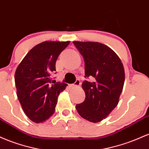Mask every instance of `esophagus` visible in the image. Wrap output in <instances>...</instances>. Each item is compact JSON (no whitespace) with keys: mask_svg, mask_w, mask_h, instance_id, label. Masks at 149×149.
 <instances>
[{"mask_svg":"<svg viewBox=\"0 0 149 149\" xmlns=\"http://www.w3.org/2000/svg\"><path fill=\"white\" fill-rule=\"evenodd\" d=\"M80 84H81V81H80L79 79H77L76 81H75V82L73 84L71 85L72 87H78V86H80Z\"/></svg>","mask_w":149,"mask_h":149,"instance_id":"esophagus-1","label":"esophagus"}]
</instances>
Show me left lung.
<instances>
[{
	"label": "left lung",
	"instance_id": "8db88e82",
	"mask_svg": "<svg viewBox=\"0 0 149 149\" xmlns=\"http://www.w3.org/2000/svg\"><path fill=\"white\" fill-rule=\"evenodd\" d=\"M84 60L85 80L82 88L86 98L76 106L84 119L98 123L118 106L125 82V70L121 60L111 48L98 42L73 41Z\"/></svg>",
	"mask_w": 149,
	"mask_h": 149
}]
</instances>
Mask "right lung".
Segmentation results:
<instances>
[{
	"instance_id": "add662e5",
	"label": "right lung",
	"mask_w": 149,
	"mask_h": 149,
	"mask_svg": "<svg viewBox=\"0 0 149 149\" xmlns=\"http://www.w3.org/2000/svg\"><path fill=\"white\" fill-rule=\"evenodd\" d=\"M70 42L39 43L30 50L17 68V96L24 113L34 123H43L52 116L60 93L68 86L52 81L51 74L56 71L58 56Z\"/></svg>"
}]
</instances>
